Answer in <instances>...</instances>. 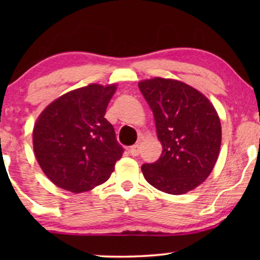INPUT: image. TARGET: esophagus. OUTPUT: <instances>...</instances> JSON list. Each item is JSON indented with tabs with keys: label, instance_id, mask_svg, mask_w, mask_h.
I'll return each instance as SVG.
<instances>
[{
	"label": "esophagus",
	"instance_id": "1",
	"mask_svg": "<svg viewBox=\"0 0 260 260\" xmlns=\"http://www.w3.org/2000/svg\"><path fill=\"white\" fill-rule=\"evenodd\" d=\"M129 152L131 156H138V154H140V145L135 144L133 147H130Z\"/></svg>",
	"mask_w": 260,
	"mask_h": 260
}]
</instances>
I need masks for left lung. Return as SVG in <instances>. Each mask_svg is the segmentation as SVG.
I'll return each mask as SVG.
<instances>
[{
	"instance_id": "obj_1",
	"label": "left lung",
	"mask_w": 260,
	"mask_h": 260,
	"mask_svg": "<svg viewBox=\"0 0 260 260\" xmlns=\"http://www.w3.org/2000/svg\"><path fill=\"white\" fill-rule=\"evenodd\" d=\"M155 117L163 150L157 161L142 166L145 180L168 194L187 193L207 179L221 145V124L201 92L174 79L138 83Z\"/></svg>"
}]
</instances>
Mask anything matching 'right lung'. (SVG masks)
<instances>
[{
	"label": "right lung",
	"mask_w": 260,
	"mask_h": 260,
	"mask_svg": "<svg viewBox=\"0 0 260 260\" xmlns=\"http://www.w3.org/2000/svg\"><path fill=\"white\" fill-rule=\"evenodd\" d=\"M116 84H90L51 103L33 130L34 154L55 186L83 193L104 183L124 149L105 118Z\"/></svg>",
	"instance_id": "obj_1"
}]
</instances>
